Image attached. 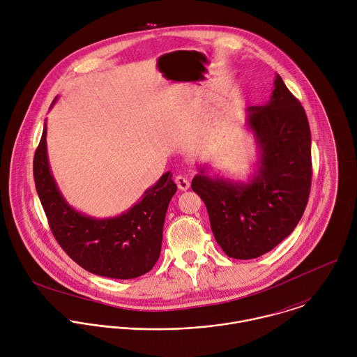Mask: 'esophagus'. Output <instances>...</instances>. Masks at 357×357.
<instances>
[{"label": "esophagus", "mask_w": 357, "mask_h": 357, "mask_svg": "<svg viewBox=\"0 0 357 357\" xmlns=\"http://www.w3.org/2000/svg\"><path fill=\"white\" fill-rule=\"evenodd\" d=\"M174 181H176L180 191H187L190 188V181L184 176H177Z\"/></svg>", "instance_id": "esophagus-1"}]
</instances>
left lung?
<instances>
[{
  "label": "left lung",
  "mask_w": 357,
  "mask_h": 357,
  "mask_svg": "<svg viewBox=\"0 0 357 357\" xmlns=\"http://www.w3.org/2000/svg\"><path fill=\"white\" fill-rule=\"evenodd\" d=\"M269 102L248 108V126L259 150L249 183L208 177L199 169L191 188L204 201L217 243L231 258L252 259L271 252L297 227L310 183V129L305 109L275 78Z\"/></svg>",
  "instance_id": "obj_1"
}]
</instances>
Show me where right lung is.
<instances>
[{"label":"right lung","instance_id":"right-lung-1","mask_svg":"<svg viewBox=\"0 0 357 357\" xmlns=\"http://www.w3.org/2000/svg\"><path fill=\"white\" fill-rule=\"evenodd\" d=\"M33 170L52 234L73 261L88 272L112 279H133L153 269L160 255L166 210L177 191L170 172L126 213L92 218L67 204L56 185L47 153V126L34 153Z\"/></svg>","mask_w":357,"mask_h":357}]
</instances>
